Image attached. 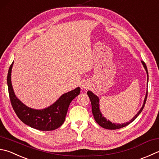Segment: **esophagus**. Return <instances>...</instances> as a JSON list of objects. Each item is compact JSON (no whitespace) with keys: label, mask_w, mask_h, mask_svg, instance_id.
Listing matches in <instances>:
<instances>
[{"label":"esophagus","mask_w":159,"mask_h":159,"mask_svg":"<svg viewBox=\"0 0 159 159\" xmlns=\"http://www.w3.org/2000/svg\"><path fill=\"white\" fill-rule=\"evenodd\" d=\"M89 88V85L88 84H86V82H82L81 84V89L82 90H86Z\"/></svg>","instance_id":"esophagus-1"}]
</instances>
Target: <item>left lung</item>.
I'll return each instance as SVG.
<instances>
[{"label": "left lung", "mask_w": 159, "mask_h": 159, "mask_svg": "<svg viewBox=\"0 0 159 159\" xmlns=\"http://www.w3.org/2000/svg\"><path fill=\"white\" fill-rule=\"evenodd\" d=\"M142 64L144 67L145 70L146 71L147 75H148V68H147L145 63L141 61ZM87 94L89 95V97L90 98V100H91V107H92V113L93 115L95 120L96 121L97 123L101 126L102 127H103L104 129H118L124 127L125 126H127L129 124H130L131 122H132L134 120H135L138 116H139L143 109V108L145 107V104L146 102V100H147V96H148V86H147V92L145 94V97L144 99V101H143V104L142 107L140 108V109L138 111L136 114L133 117L132 119H131L129 121L127 122L126 123H121V124H118L116 123V122H112L111 121H110L109 120H107L105 117H104L100 109V98H99L98 96H97L96 95H95L91 91H88Z\"/></svg>", "instance_id": "obj_1"}]
</instances>
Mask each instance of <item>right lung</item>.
<instances>
[{"instance_id": "1", "label": "right lung", "mask_w": 159, "mask_h": 159, "mask_svg": "<svg viewBox=\"0 0 159 159\" xmlns=\"http://www.w3.org/2000/svg\"><path fill=\"white\" fill-rule=\"evenodd\" d=\"M14 61L11 64L7 74L9 95L13 109L23 123L32 128L41 131H52L61 127L65 120L66 116L72 100L80 93V88L61 95L51 105L41 109H35L26 106L15 95L11 75Z\"/></svg>"}]
</instances>
